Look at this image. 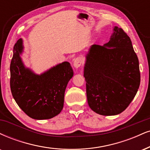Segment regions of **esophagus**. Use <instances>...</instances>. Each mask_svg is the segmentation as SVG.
<instances>
[{"instance_id":"34e87169","label":"esophagus","mask_w":150,"mask_h":150,"mask_svg":"<svg viewBox=\"0 0 150 150\" xmlns=\"http://www.w3.org/2000/svg\"><path fill=\"white\" fill-rule=\"evenodd\" d=\"M83 63V60L82 59L81 57H77L76 59H75V61H74V63H73V66L75 68H78L79 67H80L81 66H82Z\"/></svg>"}]
</instances>
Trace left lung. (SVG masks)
<instances>
[{"instance_id": "8db88e82", "label": "left lung", "mask_w": 150, "mask_h": 150, "mask_svg": "<svg viewBox=\"0 0 150 150\" xmlns=\"http://www.w3.org/2000/svg\"><path fill=\"white\" fill-rule=\"evenodd\" d=\"M113 31L103 46L90 47L84 70L88 104L105 116L125 110L140 82L138 59L131 39L122 28L115 26Z\"/></svg>"}]
</instances>
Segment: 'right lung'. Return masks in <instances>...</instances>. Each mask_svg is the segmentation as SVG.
Here are the masks:
<instances>
[{
	"mask_svg": "<svg viewBox=\"0 0 150 150\" xmlns=\"http://www.w3.org/2000/svg\"><path fill=\"white\" fill-rule=\"evenodd\" d=\"M23 40L15 43L10 64V89L19 107L30 118L47 120L57 116L64 107V93L73 76L70 63L65 61L41 75L23 65L20 54Z\"/></svg>",
	"mask_w": 150,
	"mask_h": 150,
	"instance_id": "right-lung-1",
	"label": "right lung"
}]
</instances>
